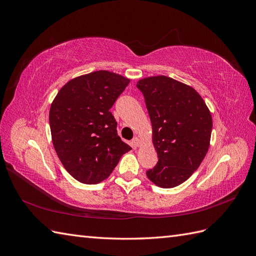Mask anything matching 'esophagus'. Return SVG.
I'll return each instance as SVG.
<instances>
[{
	"mask_svg": "<svg viewBox=\"0 0 256 256\" xmlns=\"http://www.w3.org/2000/svg\"><path fill=\"white\" fill-rule=\"evenodd\" d=\"M131 144H132V146L134 147H138V146H140V144H141V142H140V138H132V141H131Z\"/></svg>",
	"mask_w": 256,
	"mask_h": 256,
	"instance_id": "esophagus-1",
	"label": "esophagus"
}]
</instances>
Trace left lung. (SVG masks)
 <instances>
[{"instance_id": "left-lung-1", "label": "left lung", "mask_w": 256, "mask_h": 256, "mask_svg": "<svg viewBox=\"0 0 256 256\" xmlns=\"http://www.w3.org/2000/svg\"><path fill=\"white\" fill-rule=\"evenodd\" d=\"M152 126L158 162L146 172L158 187L173 188L196 171L210 142L212 120L198 92L170 76L138 81Z\"/></svg>"}]
</instances>
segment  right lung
<instances>
[{
  "instance_id": "obj_1",
  "label": "right lung",
  "mask_w": 256,
  "mask_h": 256,
  "mask_svg": "<svg viewBox=\"0 0 256 256\" xmlns=\"http://www.w3.org/2000/svg\"><path fill=\"white\" fill-rule=\"evenodd\" d=\"M130 80L106 70L74 78L60 90L50 108L52 142L66 171L94 184L110 176L131 147L118 136L110 112Z\"/></svg>"
}]
</instances>
